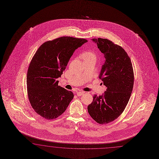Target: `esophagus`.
Returning <instances> with one entry per match:
<instances>
[{
	"label": "esophagus",
	"instance_id": "34e87169",
	"mask_svg": "<svg viewBox=\"0 0 159 159\" xmlns=\"http://www.w3.org/2000/svg\"><path fill=\"white\" fill-rule=\"evenodd\" d=\"M84 93V91H77V93H76V95H77V96H81Z\"/></svg>",
	"mask_w": 159,
	"mask_h": 159
}]
</instances>
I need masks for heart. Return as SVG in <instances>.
I'll return each mask as SVG.
<instances>
[{"label": "heart", "mask_w": 159, "mask_h": 159, "mask_svg": "<svg viewBox=\"0 0 159 159\" xmlns=\"http://www.w3.org/2000/svg\"><path fill=\"white\" fill-rule=\"evenodd\" d=\"M82 58L83 59V60H92L95 61L97 58V56L94 52L91 50H88L84 52L82 55Z\"/></svg>", "instance_id": "obj_1"}]
</instances>
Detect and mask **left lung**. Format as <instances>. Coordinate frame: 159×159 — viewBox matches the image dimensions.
Returning <instances> with one entry per match:
<instances>
[{
	"label": "left lung",
	"instance_id": "obj_1",
	"mask_svg": "<svg viewBox=\"0 0 159 159\" xmlns=\"http://www.w3.org/2000/svg\"><path fill=\"white\" fill-rule=\"evenodd\" d=\"M91 40L105 58L99 78L107 91L101 95L95 94L87 109L96 122L105 125L120 116L129 102L133 89V68L127 53L121 46L108 39Z\"/></svg>",
	"mask_w": 159,
	"mask_h": 159
}]
</instances>
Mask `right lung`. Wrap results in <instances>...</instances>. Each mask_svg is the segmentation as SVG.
Segmentation results:
<instances>
[{
	"label": "right lung",
	"instance_id": "add662e5",
	"mask_svg": "<svg viewBox=\"0 0 159 159\" xmlns=\"http://www.w3.org/2000/svg\"><path fill=\"white\" fill-rule=\"evenodd\" d=\"M87 40L63 36L47 41L34 54L26 76L28 96L36 113L47 120L66 111L74 95L58 86L57 78L65 70L71 56Z\"/></svg>",
	"mask_w": 159,
	"mask_h": 159
}]
</instances>
